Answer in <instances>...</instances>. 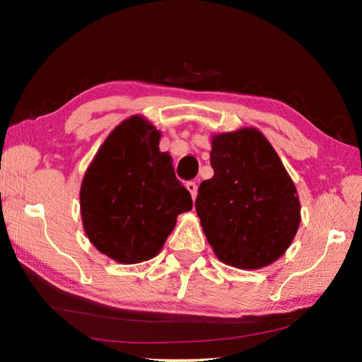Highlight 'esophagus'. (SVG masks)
Wrapping results in <instances>:
<instances>
[{
	"mask_svg": "<svg viewBox=\"0 0 362 362\" xmlns=\"http://www.w3.org/2000/svg\"><path fill=\"white\" fill-rule=\"evenodd\" d=\"M185 187H187V189L189 192V194H192V198L194 199L196 194H198V185H196V182L189 180V182H187Z\"/></svg>",
	"mask_w": 362,
	"mask_h": 362,
	"instance_id": "obj_1",
	"label": "esophagus"
}]
</instances>
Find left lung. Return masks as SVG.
<instances>
[{
	"instance_id": "1",
	"label": "left lung",
	"mask_w": 362,
	"mask_h": 362,
	"mask_svg": "<svg viewBox=\"0 0 362 362\" xmlns=\"http://www.w3.org/2000/svg\"><path fill=\"white\" fill-rule=\"evenodd\" d=\"M211 166L194 206L214 252L241 269L278 260L297 233L300 203L276 151L246 127L212 139Z\"/></svg>"
}]
</instances>
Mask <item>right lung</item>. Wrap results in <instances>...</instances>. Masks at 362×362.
<instances>
[{"mask_svg": "<svg viewBox=\"0 0 362 362\" xmlns=\"http://www.w3.org/2000/svg\"><path fill=\"white\" fill-rule=\"evenodd\" d=\"M159 134L140 116L110 134L86 170L81 217L89 241L119 263L155 257L179 214L192 209L170 156L158 148Z\"/></svg>", "mask_w": 362, "mask_h": 362, "instance_id": "obj_1", "label": "right lung"}]
</instances>
